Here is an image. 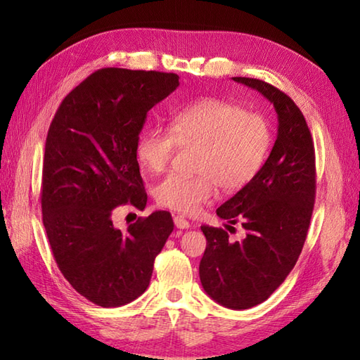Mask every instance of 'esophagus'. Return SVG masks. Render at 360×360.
<instances>
[{
  "label": "esophagus",
  "instance_id": "34e87169",
  "mask_svg": "<svg viewBox=\"0 0 360 360\" xmlns=\"http://www.w3.org/2000/svg\"><path fill=\"white\" fill-rule=\"evenodd\" d=\"M173 221H174V226L178 229H188L190 227V223L182 215H176L173 218Z\"/></svg>",
  "mask_w": 360,
  "mask_h": 360
}]
</instances>
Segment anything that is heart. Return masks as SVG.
Segmentation results:
<instances>
[{
	"label": "heart",
	"mask_w": 360,
	"mask_h": 360,
	"mask_svg": "<svg viewBox=\"0 0 360 360\" xmlns=\"http://www.w3.org/2000/svg\"><path fill=\"white\" fill-rule=\"evenodd\" d=\"M272 125L264 114L224 98L205 97L172 112L168 128L150 127L139 136L136 156L145 170H168L182 147L196 145L195 174H170L155 188L159 205L195 215L217 200L218 188L236 192L254 181L272 147Z\"/></svg>",
	"instance_id": "obj_1"
}]
</instances>
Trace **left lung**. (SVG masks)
I'll return each mask as SVG.
<instances>
[{"label": "left lung", "instance_id": "1", "mask_svg": "<svg viewBox=\"0 0 360 360\" xmlns=\"http://www.w3.org/2000/svg\"><path fill=\"white\" fill-rule=\"evenodd\" d=\"M269 101L278 133L257 178L217 209L246 238L229 240L221 227L201 226L207 240L200 263L205 292L231 309H249L271 297L302 254L316 200V153L311 131L292 98L258 79L233 77ZM232 232V226H227Z\"/></svg>", "mask_w": 360, "mask_h": 360}]
</instances>
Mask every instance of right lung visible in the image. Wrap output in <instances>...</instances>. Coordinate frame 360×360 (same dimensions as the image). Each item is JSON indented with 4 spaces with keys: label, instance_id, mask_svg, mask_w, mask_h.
<instances>
[{
    "label": "right lung",
    "instance_id": "obj_1",
    "mask_svg": "<svg viewBox=\"0 0 360 360\" xmlns=\"http://www.w3.org/2000/svg\"><path fill=\"white\" fill-rule=\"evenodd\" d=\"M178 86L173 72L103 68L63 98L51 122L43 224L63 277L98 307H122L143 294L173 232L165 210L139 218L125 232L112 226V212L147 205L136 143L147 112Z\"/></svg>",
    "mask_w": 360,
    "mask_h": 360
}]
</instances>
